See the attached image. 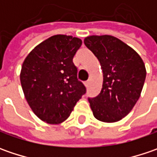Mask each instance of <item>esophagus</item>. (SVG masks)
Masks as SVG:
<instances>
[{"instance_id": "34e87169", "label": "esophagus", "mask_w": 157, "mask_h": 157, "mask_svg": "<svg viewBox=\"0 0 157 157\" xmlns=\"http://www.w3.org/2000/svg\"><path fill=\"white\" fill-rule=\"evenodd\" d=\"M85 86H86V87H88V86H89V81L85 82Z\"/></svg>"}]
</instances>
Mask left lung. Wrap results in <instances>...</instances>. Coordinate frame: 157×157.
<instances>
[{"mask_svg": "<svg viewBox=\"0 0 157 157\" xmlns=\"http://www.w3.org/2000/svg\"><path fill=\"white\" fill-rule=\"evenodd\" d=\"M84 43L99 59L103 71L100 94L88 99L94 117L103 122L119 121L140 98L145 64L135 50L114 36H90Z\"/></svg>", "mask_w": 157, "mask_h": 157, "instance_id": "left-lung-1", "label": "left lung"}]
</instances>
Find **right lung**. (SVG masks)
<instances>
[{"mask_svg": "<svg viewBox=\"0 0 157 157\" xmlns=\"http://www.w3.org/2000/svg\"><path fill=\"white\" fill-rule=\"evenodd\" d=\"M81 39L56 35L36 46L22 63L20 80L28 104L40 120L59 124L86 93L73 57Z\"/></svg>", "mask_w": 157, "mask_h": 157, "instance_id": "right-lung-1", "label": "right lung"}]
</instances>
